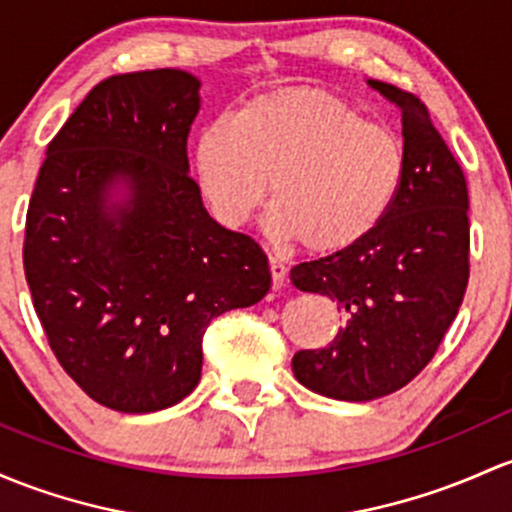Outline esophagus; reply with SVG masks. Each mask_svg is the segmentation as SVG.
Masks as SVG:
<instances>
[{"label":"esophagus","mask_w":512,"mask_h":512,"mask_svg":"<svg viewBox=\"0 0 512 512\" xmlns=\"http://www.w3.org/2000/svg\"><path fill=\"white\" fill-rule=\"evenodd\" d=\"M268 266H271V278H273V288H283L285 285V276H288V268H285V263L280 261V258L271 256L268 258Z\"/></svg>","instance_id":"34e87169"}]
</instances>
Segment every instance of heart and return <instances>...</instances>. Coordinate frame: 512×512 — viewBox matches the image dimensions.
Wrapping results in <instances>:
<instances>
[{
  "instance_id": "1",
  "label": "heart",
  "mask_w": 512,
  "mask_h": 512,
  "mask_svg": "<svg viewBox=\"0 0 512 512\" xmlns=\"http://www.w3.org/2000/svg\"><path fill=\"white\" fill-rule=\"evenodd\" d=\"M195 173L214 217L232 229L254 217L271 180L268 232L334 254L386 219L403 188L405 151L342 97L285 87L207 124L195 141Z\"/></svg>"
}]
</instances>
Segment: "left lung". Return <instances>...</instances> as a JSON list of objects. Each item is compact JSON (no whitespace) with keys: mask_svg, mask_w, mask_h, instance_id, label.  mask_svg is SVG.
<instances>
[{"mask_svg":"<svg viewBox=\"0 0 512 512\" xmlns=\"http://www.w3.org/2000/svg\"><path fill=\"white\" fill-rule=\"evenodd\" d=\"M368 85L403 112L398 200L359 244L290 271L295 288L327 295L346 312L332 344L293 356L295 378L349 403L408 386L432 361L469 283L464 170L415 95L381 80Z\"/></svg>","mask_w":512,"mask_h":512,"instance_id":"obj_1","label":"left lung"}]
</instances>
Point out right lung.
Returning <instances> with one entry per match:
<instances>
[{"instance_id": "obj_1", "label": "right lung", "mask_w": 512, "mask_h": 512, "mask_svg": "<svg viewBox=\"0 0 512 512\" xmlns=\"http://www.w3.org/2000/svg\"><path fill=\"white\" fill-rule=\"evenodd\" d=\"M200 80L112 75L48 144L26 212L24 271L58 364L92 400L156 412L200 383L214 317L271 288L251 236L224 229L190 178Z\"/></svg>"}]
</instances>
